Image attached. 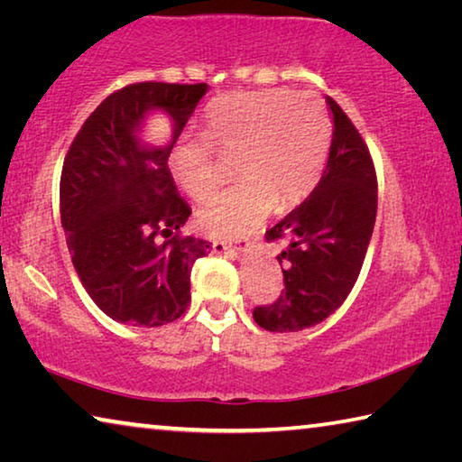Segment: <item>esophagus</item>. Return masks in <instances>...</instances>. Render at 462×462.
Returning <instances> with one entry per match:
<instances>
[{"instance_id":"esophagus-1","label":"esophagus","mask_w":462,"mask_h":462,"mask_svg":"<svg viewBox=\"0 0 462 462\" xmlns=\"http://www.w3.org/2000/svg\"><path fill=\"white\" fill-rule=\"evenodd\" d=\"M214 250L217 254H222V253H246V250H250V240H246V238L236 240V242L214 240Z\"/></svg>"}]
</instances>
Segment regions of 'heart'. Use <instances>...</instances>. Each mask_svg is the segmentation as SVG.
Wrapping results in <instances>:
<instances>
[{
    "label": "heart",
    "instance_id": "1",
    "mask_svg": "<svg viewBox=\"0 0 462 462\" xmlns=\"http://www.w3.org/2000/svg\"><path fill=\"white\" fill-rule=\"evenodd\" d=\"M206 136L217 152L236 159L234 175L242 183L203 203L198 222L212 236L236 238L273 208H293L311 193L324 169L330 120L310 93L245 91L209 107ZM209 143L185 138L171 152V173L193 199L208 198L222 181Z\"/></svg>",
    "mask_w": 462,
    "mask_h": 462
}]
</instances>
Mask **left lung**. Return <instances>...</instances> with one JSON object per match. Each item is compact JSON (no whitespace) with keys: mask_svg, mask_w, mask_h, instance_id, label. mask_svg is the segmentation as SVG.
I'll use <instances>...</instances> for the list:
<instances>
[{"mask_svg":"<svg viewBox=\"0 0 462 462\" xmlns=\"http://www.w3.org/2000/svg\"><path fill=\"white\" fill-rule=\"evenodd\" d=\"M334 130L324 175L293 212L267 230L283 242L285 291L271 306L254 308V322L269 332H300L338 310L355 287L377 217V175L365 140L332 97Z\"/></svg>","mask_w":462,"mask_h":462,"instance_id":"8db88e82","label":"left lung"}]
</instances>
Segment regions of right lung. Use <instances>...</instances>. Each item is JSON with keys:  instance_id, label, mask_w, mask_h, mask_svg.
<instances>
[{"instance_id": "add662e5", "label": "right lung", "mask_w": 462, "mask_h": 462, "mask_svg": "<svg viewBox=\"0 0 462 462\" xmlns=\"http://www.w3.org/2000/svg\"><path fill=\"white\" fill-rule=\"evenodd\" d=\"M206 83H132L96 107L77 132L60 175V222L73 267L116 322L154 328L185 314L193 263L212 242L181 236L191 208L169 171L171 148L208 93ZM170 116L165 147L142 140L148 115Z\"/></svg>"}]
</instances>
